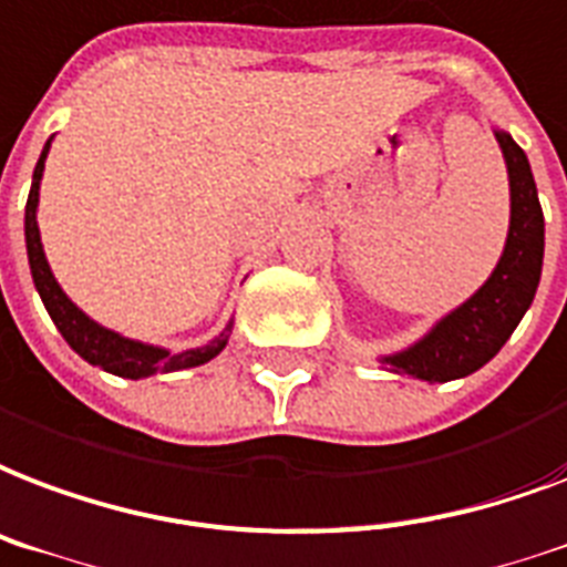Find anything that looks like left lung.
Segmentation results:
<instances>
[{
	"instance_id": "1",
	"label": "left lung",
	"mask_w": 567,
	"mask_h": 567,
	"mask_svg": "<svg viewBox=\"0 0 567 567\" xmlns=\"http://www.w3.org/2000/svg\"><path fill=\"white\" fill-rule=\"evenodd\" d=\"M496 142L503 148L512 187V223L503 258L491 279L455 312L434 323L427 336L410 344L408 351L380 357V362L395 374H410L427 383L466 378L494 360L533 306L544 261L542 202L524 148L505 130H496Z\"/></svg>"
}]
</instances>
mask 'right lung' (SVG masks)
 <instances>
[{
	"label": "right lung",
	"mask_w": 567,
	"mask_h": 567,
	"mask_svg": "<svg viewBox=\"0 0 567 567\" xmlns=\"http://www.w3.org/2000/svg\"><path fill=\"white\" fill-rule=\"evenodd\" d=\"M50 142L53 140H47V145H43L41 151V159H38V166H34L32 189H29V202H25V252H29V267H32L34 288L41 293L43 306H47V312H50L53 323L64 336V341H68L85 362H92L97 369L127 380L151 378V374H168V371L181 369H196V365H205V362L214 360L216 353L226 348L231 323H228L226 330L219 332L214 341L202 344V348L168 353L166 348L142 344V341L124 339L118 332L106 330V327L94 323L89 315L82 312V309H76V306L68 300V293L59 288L53 270L47 265V255H43L41 246V231H38V216H34L38 214V189H41L43 178V159H47Z\"/></svg>",
	"instance_id": "add662e5"
}]
</instances>
